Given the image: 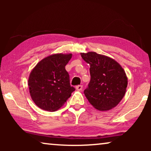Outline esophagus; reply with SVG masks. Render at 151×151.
<instances>
[{"mask_svg":"<svg viewBox=\"0 0 151 151\" xmlns=\"http://www.w3.org/2000/svg\"><path fill=\"white\" fill-rule=\"evenodd\" d=\"M76 90H77V91H81L82 89V85H78V86H76Z\"/></svg>","mask_w":151,"mask_h":151,"instance_id":"1","label":"esophagus"}]
</instances>
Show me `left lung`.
I'll use <instances>...</instances> for the list:
<instances>
[{
  "mask_svg": "<svg viewBox=\"0 0 151 151\" xmlns=\"http://www.w3.org/2000/svg\"><path fill=\"white\" fill-rule=\"evenodd\" d=\"M90 65L91 80L84 93L90 104L99 111H109L124 96L128 78L119 64L106 55L93 51L80 53Z\"/></svg>",
  "mask_w": 151,
  "mask_h": 151,
  "instance_id": "8db88e82",
  "label": "left lung"
}]
</instances>
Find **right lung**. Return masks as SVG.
<instances>
[{
    "instance_id": "add662e5",
    "label": "right lung",
    "mask_w": 151,
    "mask_h": 151,
    "mask_svg": "<svg viewBox=\"0 0 151 151\" xmlns=\"http://www.w3.org/2000/svg\"><path fill=\"white\" fill-rule=\"evenodd\" d=\"M71 53H55L39 62L31 71L28 86L32 100L39 108L55 111L63 106L75 88L70 85L65 66Z\"/></svg>"
}]
</instances>
